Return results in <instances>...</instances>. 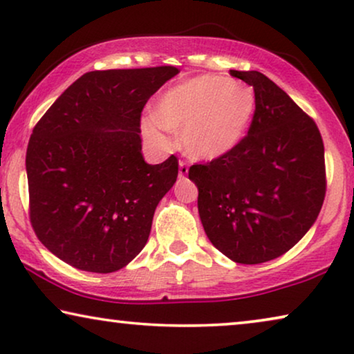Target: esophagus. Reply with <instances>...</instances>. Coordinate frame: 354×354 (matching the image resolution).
I'll return each instance as SVG.
<instances>
[{"label":"esophagus","instance_id":"esophagus-1","mask_svg":"<svg viewBox=\"0 0 354 354\" xmlns=\"http://www.w3.org/2000/svg\"><path fill=\"white\" fill-rule=\"evenodd\" d=\"M188 174V164L187 161H178V177L183 178Z\"/></svg>","mask_w":354,"mask_h":354}]
</instances>
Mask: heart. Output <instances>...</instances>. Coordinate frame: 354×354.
<instances>
[{"label": "heart", "instance_id": "1", "mask_svg": "<svg viewBox=\"0 0 354 354\" xmlns=\"http://www.w3.org/2000/svg\"><path fill=\"white\" fill-rule=\"evenodd\" d=\"M256 96L250 85L221 75H200L169 88L159 98L154 119L161 127L180 132L182 145L196 159H217L230 153L248 130ZM147 133L161 137L159 126Z\"/></svg>", "mask_w": 354, "mask_h": 354}]
</instances>
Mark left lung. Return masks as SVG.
Listing matches in <instances>:
<instances>
[{
    "label": "left lung",
    "instance_id": "8db88e82",
    "mask_svg": "<svg viewBox=\"0 0 354 354\" xmlns=\"http://www.w3.org/2000/svg\"><path fill=\"white\" fill-rule=\"evenodd\" d=\"M253 86L248 135L188 177L211 243L240 264H259L293 248L311 229L326 198V161L317 125L258 71H230Z\"/></svg>",
    "mask_w": 354,
    "mask_h": 354
}]
</instances>
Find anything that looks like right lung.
Wrapping results in <instances>:
<instances>
[{"mask_svg":"<svg viewBox=\"0 0 354 354\" xmlns=\"http://www.w3.org/2000/svg\"><path fill=\"white\" fill-rule=\"evenodd\" d=\"M177 74L174 66L86 72L33 127L26 156L30 222L72 268L114 272L147 245L178 159L145 162L140 118Z\"/></svg>","mask_w":354,"mask_h":354,"instance_id":"obj_1","label":"right lung"}]
</instances>
